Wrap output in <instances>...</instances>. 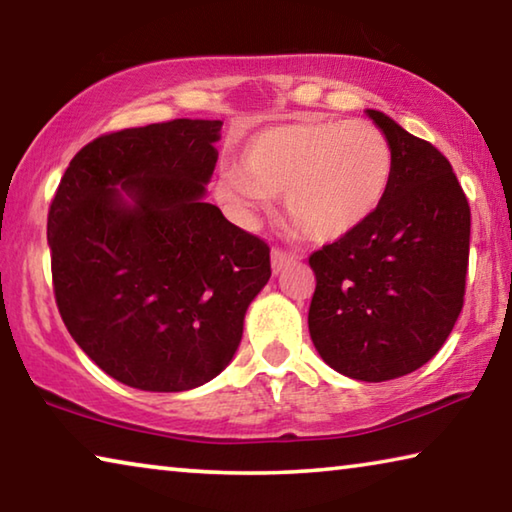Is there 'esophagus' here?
<instances>
[{
  "label": "esophagus",
  "instance_id": "esophagus-1",
  "mask_svg": "<svg viewBox=\"0 0 512 512\" xmlns=\"http://www.w3.org/2000/svg\"><path fill=\"white\" fill-rule=\"evenodd\" d=\"M291 262H293V255L284 253V250H280V248H273V253H271V266H273V273H280L282 268H287Z\"/></svg>",
  "mask_w": 512,
  "mask_h": 512
}]
</instances>
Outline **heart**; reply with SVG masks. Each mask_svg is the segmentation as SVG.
<instances>
[{
    "label": "heart",
    "instance_id": "heart-1",
    "mask_svg": "<svg viewBox=\"0 0 512 512\" xmlns=\"http://www.w3.org/2000/svg\"><path fill=\"white\" fill-rule=\"evenodd\" d=\"M393 176L391 144L368 121H298L259 131L241 151V173H223L216 198L250 223L284 196L300 237L332 244L363 228Z\"/></svg>",
    "mask_w": 512,
    "mask_h": 512
}]
</instances>
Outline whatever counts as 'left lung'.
<instances>
[{"instance_id":"8db88e82","label":"left lung","mask_w":512,"mask_h":512,"mask_svg":"<svg viewBox=\"0 0 512 512\" xmlns=\"http://www.w3.org/2000/svg\"><path fill=\"white\" fill-rule=\"evenodd\" d=\"M366 112L391 144V185L363 228L309 257V334L329 368L388 381L424 366L461 314L470 205L436 146Z\"/></svg>"}]
</instances>
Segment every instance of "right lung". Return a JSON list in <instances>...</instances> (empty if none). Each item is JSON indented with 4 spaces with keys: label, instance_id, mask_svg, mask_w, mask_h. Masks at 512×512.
Returning a JSON list of instances; mask_svg holds the SVG:
<instances>
[{
    "label": "right lung",
    "instance_id": "right-lung-1",
    "mask_svg": "<svg viewBox=\"0 0 512 512\" xmlns=\"http://www.w3.org/2000/svg\"><path fill=\"white\" fill-rule=\"evenodd\" d=\"M223 121L101 135L74 155L47 216L60 318L126 386L180 393L228 366L271 250L205 203Z\"/></svg>",
    "mask_w": 512,
    "mask_h": 512
}]
</instances>
